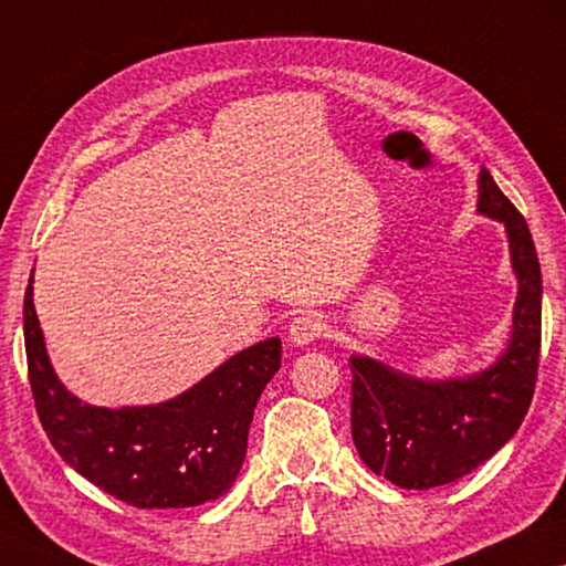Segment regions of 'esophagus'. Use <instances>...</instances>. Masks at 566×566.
Segmentation results:
<instances>
[{"label": "esophagus", "mask_w": 566, "mask_h": 566, "mask_svg": "<svg viewBox=\"0 0 566 566\" xmlns=\"http://www.w3.org/2000/svg\"><path fill=\"white\" fill-rule=\"evenodd\" d=\"M324 328H326L324 318H321L318 313L306 311V313H301V316H295V318L291 321L289 336H291V342H293L295 346H306V344H311V342H316V338H318L321 334H324Z\"/></svg>", "instance_id": "34e87169"}]
</instances>
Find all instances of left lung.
<instances>
[{"label": "left lung", "mask_w": 566, "mask_h": 566, "mask_svg": "<svg viewBox=\"0 0 566 566\" xmlns=\"http://www.w3.org/2000/svg\"><path fill=\"white\" fill-rule=\"evenodd\" d=\"M478 212L503 222L518 295L509 346L489 369L424 381L352 356V438L364 463L399 489L428 491L475 471L514 438L534 397L542 346V268L524 220L491 171L478 177Z\"/></svg>", "instance_id": "1"}]
</instances>
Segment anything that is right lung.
<instances>
[{"mask_svg": "<svg viewBox=\"0 0 566 566\" xmlns=\"http://www.w3.org/2000/svg\"><path fill=\"white\" fill-rule=\"evenodd\" d=\"M24 352L40 422L67 465L128 506L189 509L220 499L238 478L255 405L283 349L281 338H265L161 405H85L48 359L30 277Z\"/></svg>", "mask_w": 566, "mask_h": 566, "instance_id": "right-lung-1", "label": "right lung"}]
</instances>
